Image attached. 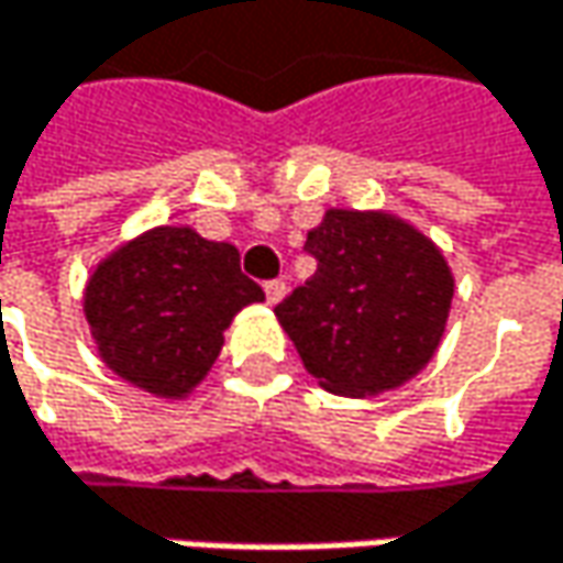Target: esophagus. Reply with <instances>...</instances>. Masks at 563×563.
Masks as SVG:
<instances>
[{
    "label": "esophagus",
    "mask_w": 563,
    "mask_h": 563,
    "mask_svg": "<svg viewBox=\"0 0 563 563\" xmlns=\"http://www.w3.org/2000/svg\"><path fill=\"white\" fill-rule=\"evenodd\" d=\"M264 292H267V302H271V306H277L283 296H286V283H283V280H267V283H264Z\"/></svg>",
    "instance_id": "34e87169"
}]
</instances>
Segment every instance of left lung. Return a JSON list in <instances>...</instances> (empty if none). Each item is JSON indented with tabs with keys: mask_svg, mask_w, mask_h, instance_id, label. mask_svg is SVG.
I'll list each match as a JSON object with an SVG mask.
<instances>
[{
	"mask_svg": "<svg viewBox=\"0 0 563 563\" xmlns=\"http://www.w3.org/2000/svg\"><path fill=\"white\" fill-rule=\"evenodd\" d=\"M312 280L274 309L306 371L341 396L416 377L444 334L454 280L426 234L386 212H325L309 231Z\"/></svg>",
	"mask_w": 563,
	"mask_h": 563,
	"instance_id": "1",
	"label": "left lung"
}]
</instances>
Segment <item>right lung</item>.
I'll return each mask as SVG.
<instances>
[{"label": "right lung", "instance_id": "obj_1", "mask_svg": "<svg viewBox=\"0 0 563 563\" xmlns=\"http://www.w3.org/2000/svg\"><path fill=\"white\" fill-rule=\"evenodd\" d=\"M264 289L238 247L192 229H154L106 257L86 286V322L102 361L154 396H183L222 351L234 312Z\"/></svg>", "mask_w": 563, "mask_h": 563}]
</instances>
